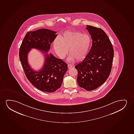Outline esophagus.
<instances>
[{"label": "esophagus", "mask_w": 134, "mask_h": 134, "mask_svg": "<svg viewBox=\"0 0 134 134\" xmlns=\"http://www.w3.org/2000/svg\"><path fill=\"white\" fill-rule=\"evenodd\" d=\"M72 67H73V66L71 64H68V67L69 69H70V68H71Z\"/></svg>", "instance_id": "obj_1"}]
</instances>
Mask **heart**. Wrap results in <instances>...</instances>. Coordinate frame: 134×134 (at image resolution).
<instances>
[{
    "instance_id": "1",
    "label": "heart",
    "mask_w": 134,
    "mask_h": 134,
    "mask_svg": "<svg viewBox=\"0 0 134 134\" xmlns=\"http://www.w3.org/2000/svg\"><path fill=\"white\" fill-rule=\"evenodd\" d=\"M91 39L89 35L77 31H67L63 34L61 38L54 40V48L56 54L63 58L67 53L70 59L73 61H82L85 59L91 47Z\"/></svg>"
}]
</instances>
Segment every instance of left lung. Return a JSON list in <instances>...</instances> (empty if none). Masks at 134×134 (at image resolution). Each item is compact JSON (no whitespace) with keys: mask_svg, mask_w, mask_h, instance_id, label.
Wrapping results in <instances>:
<instances>
[{"mask_svg":"<svg viewBox=\"0 0 134 134\" xmlns=\"http://www.w3.org/2000/svg\"><path fill=\"white\" fill-rule=\"evenodd\" d=\"M92 39L87 56L75 66L78 70L77 81L80 87L93 91L106 81L111 72L114 49L106 34L100 28L87 25Z\"/></svg>","mask_w":134,"mask_h":134,"instance_id":"left-lung-1","label":"left lung"}]
</instances>
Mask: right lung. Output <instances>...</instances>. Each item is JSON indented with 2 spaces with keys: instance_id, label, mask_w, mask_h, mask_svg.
<instances>
[{
  "instance_id": "add662e5",
  "label": "right lung",
  "mask_w": 134,
  "mask_h": 134,
  "mask_svg": "<svg viewBox=\"0 0 134 134\" xmlns=\"http://www.w3.org/2000/svg\"><path fill=\"white\" fill-rule=\"evenodd\" d=\"M56 32L41 29L26 34L19 48V59L27 78L36 88L43 92L52 93L61 87L67 64L47 52L51 44L57 36ZM33 48L42 51L45 63L39 72L35 71L28 63L27 54Z\"/></svg>"
}]
</instances>
